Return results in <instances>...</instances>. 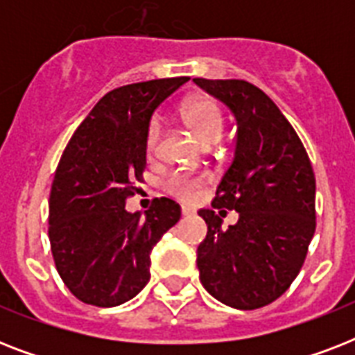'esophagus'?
<instances>
[{
	"label": "esophagus",
	"mask_w": 355,
	"mask_h": 355,
	"mask_svg": "<svg viewBox=\"0 0 355 355\" xmlns=\"http://www.w3.org/2000/svg\"><path fill=\"white\" fill-rule=\"evenodd\" d=\"M182 216H184V217L191 216V210H188V208H182Z\"/></svg>",
	"instance_id": "1"
}]
</instances>
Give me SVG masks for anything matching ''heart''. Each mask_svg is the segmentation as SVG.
<instances>
[{"label": "heart", "instance_id": "heart-1", "mask_svg": "<svg viewBox=\"0 0 355 355\" xmlns=\"http://www.w3.org/2000/svg\"><path fill=\"white\" fill-rule=\"evenodd\" d=\"M180 118L188 125L189 130L202 141V144H216L221 138L225 128V116L221 107L210 97H191L182 103ZM160 138V125L158 121H150L145 132V150L147 155L155 156ZM167 193L184 202H195L200 197L205 178L189 177V175H171L166 178Z\"/></svg>", "mask_w": 355, "mask_h": 355}]
</instances>
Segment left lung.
<instances>
[{
    "instance_id": "8db88e82",
    "label": "left lung",
    "mask_w": 355,
    "mask_h": 355,
    "mask_svg": "<svg viewBox=\"0 0 355 355\" xmlns=\"http://www.w3.org/2000/svg\"><path fill=\"white\" fill-rule=\"evenodd\" d=\"M221 99L239 125L237 147L197 248L200 284L219 302L258 309L275 302L300 272L315 234V173L297 130L275 101L241 79H193ZM236 209L228 229L221 216Z\"/></svg>"
}]
</instances>
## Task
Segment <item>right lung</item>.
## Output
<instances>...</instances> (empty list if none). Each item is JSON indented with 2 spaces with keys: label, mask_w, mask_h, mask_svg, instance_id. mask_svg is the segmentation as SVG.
Returning <instances> with one entry per match:
<instances>
[{
  "label": "right lung",
  "mask_w": 355,
  "mask_h": 355,
  "mask_svg": "<svg viewBox=\"0 0 355 355\" xmlns=\"http://www.w3.org/2000/svg\"><path fill=\"white\" fill-rule=\"evenodd\" d=\"M189 77L155 79L108 92L69 138L49 193V243L58 275L80 302L112 308L149 282L150 252L180 219L171 199L145 217L125 202L144 182L145 132L162 101Z\"/></svg>",
  "instance_id": "1"
}]
</instances>
